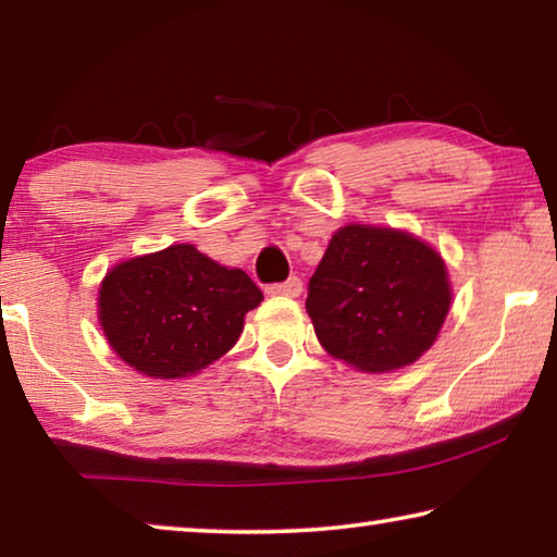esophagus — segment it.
I'll list each match as a JSON object with an SVG mask.
<instances>
[{"mask_svg":"<svg viewBox=\"0 0 557 557\" xmlns=\"http://www.w3.org/2000/svg\"><path fill=\"white\" fill-rule=\"evenodd\" d=\"M265 292L270 297H299L301 295V280L289 277L287 282H280V285H270Z\"/></svg>","mask_w":557,"mask_h":557,"instance_id":"obj_1","label":"esophagus"}]
</instances>
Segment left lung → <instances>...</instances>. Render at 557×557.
<instances>
[{
	"mask_svg": "<svg viewBox=\"0 0 557 557\" xmlns=\"http://www.w3.org/2000/svg\"><path fill=\"white\" fill-rule=\"evenodd\" d=\"M449 305V272L430 243L366 223L332 235L307 295L319 344L361 373L418 361L437 342Z\"/></svg>",
	"mask_w": 557,
	"mask_h": 557,
	"instance_id": "1",
	"label": "left lung"
}]
</instances>
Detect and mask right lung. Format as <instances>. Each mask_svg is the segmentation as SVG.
<instances>
[{
  "label": "right lung",
  "mask_w": 557,
  "mask_h": 557,
  "mask_svg": "<svg viewBox=\"0 0 557 557\" xmlns=\"http://www.w3.org/2000/svg\"><path fill=\"white\" fill-rule=\"evenodd\" d=\"M260 301L262 292L243 270L176 243L106 272L98 322L132 371L178 381L228 354Z\"/></svg>",
  "instance_id": "1"
}]
</instances>
